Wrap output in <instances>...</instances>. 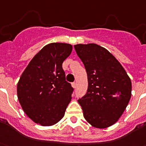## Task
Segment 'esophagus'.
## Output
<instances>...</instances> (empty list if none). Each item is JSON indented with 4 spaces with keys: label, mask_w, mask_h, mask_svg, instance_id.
Wrapping results in <instances>:
<instances>
[{
    "label": "esophagus",
    "mask_w": 146,
    "mask_h": 146,
    "mask_svg": "<svg viewBox=\"0 0 146 146\" xmlns=\"http://www.w3.org/2000/svg\"><path fill=\"white\" fill-rule=\"evenodd\" d=\"M71 85L73 88H76V82H73V83L71 84Z\"/></svg>",
    "instance_id": "1"
}]
</instances>
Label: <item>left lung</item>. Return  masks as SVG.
Here are the masks:
<instances>
[{
    "instance_id": "obj_1",
    "label": "left lung",
    "mask_w": 146,
    "mask_h": 146,
    "mask_svg": "<svg viewBox=\"0 0 146 146\" xmlns=\"http://www.w3.org/2000/svg\"><path fill=\"white\" fill-rule=\"evenodd\" d=\"M88 79L84 96L78 100L84 117L93 127L105 129L117 122L131 96V79L116 58L95 43L74 45Z\"/></svg>"
}]
</instances>
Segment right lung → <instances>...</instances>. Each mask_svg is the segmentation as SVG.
I'll use <instances>...</instances> for the list:
<instances>
[{
  "label": "right lung",
  "instance_id": "add662e5",
  "mask_svg": "<svg viewBox=\"0 0 146 146\" xmlns=\"http://www.w3.org/2000/svg\"><path fill=\"white\" fill-rule=\"evenodd\" d=\"M70 44L53 42L34 56L20 78L19 102L35 123L53 126L64 117L73 88L65 81L62 63L71 54Z\"/></svg>",
  "mask_w": 146,
  "mask_h": 146
}]
</instances>
